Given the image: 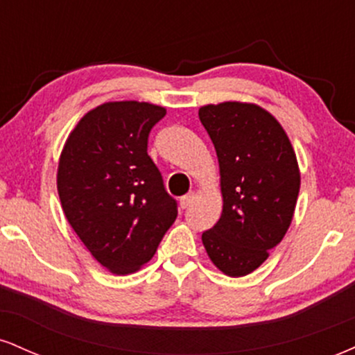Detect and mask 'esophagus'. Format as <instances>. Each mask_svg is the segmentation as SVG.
Segmentation results:
<instances>
[{"mask_svg":"<svg viewBox=\"0 0 355 355\" xmlns=\"http://www.w3.org/2000/svg\"><path fill=\"white\" fill-rule=\"evenodd\" d=\"M193 198H195L193 191H191V193H189V195H185V197H182L180 198V207H182V209H189V207L191 205V202H193Z\"/></svg>","mask_w":355,"mask_h":355,"instance_id":"obj_1","label":"esophagus"}]
</instances>
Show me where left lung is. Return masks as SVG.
Returning a JSON list of instances; mask_svg holds the SVG:
<instances>
[{
  "instance_id": "obj_1",
  "label": "left lung",
  "mask_w": 355,
  "mask_h": 355,
  "mask_svg": "<svg viewBox=\"0 0 355 355\" xmlns=\"http://www.w3.org/2000/svg\"><path fill=\"white\" fill-rule=\"evenodd\" d=\"M218 158L222 215L202 242L214 266L243 277L268 259L291 227L300 170L287 133L266 108L222 101L198 110Z\"/></svg>"
}]
</instances>
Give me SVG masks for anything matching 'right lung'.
Masks as SVG:
<instances>
[{
    "instance_id": "1",
    "label": "right lung",
    "mask_w": 355,
    "mask_h": 355,
    "mask_svg": "<svg viewBox=\"0 0 355 355\" xmlns=\"http://www.w3.org/2000/svg\"><path fill=\"white\" fill-rule=\"evenodd\" d=\"M165 113L146 101H107L83 115L61 150V209L112 274L140 270L177 218V202L146 153L150 130Z\"/></svg>"
}]
</instances>
